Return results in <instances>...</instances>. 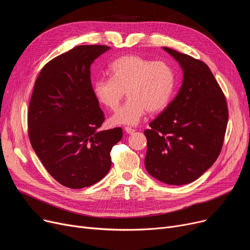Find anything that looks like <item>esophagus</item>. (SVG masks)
<instances>
[{
  "label": "esophagus",
  "mask_w": 250,
  "mask_h": 250,
  "mask_svg": "<svg viewBox=\"0 0 250 250\" xmlns=\"http://www.w3.org/2000/svg\"><path fill=\"white\" fill-rule=\"evenodd\" d=\"M125 132H126L127 134H133V133L136 132V129H134V128H132V127H129V126H125Z\"/></svg>",
  "instance_id": "34e87169"
}]
</instances>
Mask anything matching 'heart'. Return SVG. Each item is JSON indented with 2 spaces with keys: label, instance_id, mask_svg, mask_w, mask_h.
<instances>
[{
  "label": "heart",
  "instance_id": "obj_1",
  "mask_svg": "<svg viewBox=\"0 0 250 250\" xmlns=\"http://www.w3.org/2000/svg\"><path fill=\"white\" fill-rule=\"evenodd\" d=\"M110 78H99L92 92L99 103L115 110L125 90L127 100L110 118L115 125H137L146 114L158 113L171 102L177 85V75L171 64L140 56H123L108 67Z\"/></svg>",
  "mask_w": 250,
  "mask_h": 250
}]
</instances>
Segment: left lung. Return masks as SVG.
Wrapping results in <instances>:
<instances>
[{
    "instance_id": "1",
    "label": "left lung",
    "mask_w": 250,
    "mask_h": 250,
    "mask_svg": "<svg viewBox=\"0 0 250 250\" xmlns=\"http://www.w3.org/2000/svg\"><path fill=\"white\" fill-rule=\"evenodd\" d=\"M178 62L182 85L175 98L150 123L145 167L167 185L198 179L217 160L228 124L226 98L208 65L169 47Z\"/></svg>"
}]
</instances>
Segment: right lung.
Returning a JSON list of instances; mask_svg holds the SVG:
<instances>
[{"label":"right lung","mask_w":250,"mask_h":250,"mask_svg":"<svg viewBox=\"0 0 250 250\" xmlns=\"http://www.w3.org/2000/svg\"><path fill=\"white\" fill-rule=\"evenodd\" d=\"M107 45H79L48 62L39 73L28 109L31 146L62 186L83 188L101 180L123 129L98 128L104 113L92 92L90 67Z\"/></svg>","instance_id":"add662e5"}]
</instances>
